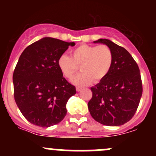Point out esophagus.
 Returning a JSON list of instances; mask_svg holds the SVG:
<instances>
[{"label":"esophagus","mask_w":156,"mask_h":156,"mask_svg":"<svg viewBox=\"0 0 156 156\" xmlns=\"http://www.w3.org/2000/svg\"><path fill=\"white\" fill-rule=\"evenodd\" d=\"M81 89H82V87H80V86H77V87H76V90L77 91H81Z\"/></svg>","instance_id":"esophagus-1"}]
</instances>
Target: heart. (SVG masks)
I'll return each mask as SVG.
<instances>
[{"instance_id": "b5f03b06", "label": "heart", "mask_w": 156, "mask_h": 156, "mask_svg": "<svg viewBox=\"0 0 156 156\" xmlns=\"http://www.w3.org/2000/svg\"><path fill=\"white\" fill-rule=\"evenodd\" d=\"M71 56L61 55L58 66L69 79L76 74L80 66L82 72L72 79L77 85H87L93 81L99 82L106 78L112 65V51L106 45L81 44L71 51Z\"/></svg>"}]
</instances>
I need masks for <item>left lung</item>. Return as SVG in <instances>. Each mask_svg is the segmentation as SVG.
I'll return each mask as SVG.
<instances>
[{"mask_svg": "<svg viewBox=\"0 0 156 156\" xmlns=\"http://www.w3.org/2000/svg\"><path fill=\"white\" fill-rule=\"evenodd\" d=\"M94 43L106 44L112 50L113 61L106 78L90 90L88 109L95 121L107 126H120L132 119L143 93L139 67L127 50L108 39Z\"/></svg>", "mask_w": 156, "mask_h": 156, "instance_id": "obj_1", "label": "left lung"}]
</instances>
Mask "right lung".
<instances>
[{
    "label": "right lung",
    "mask_w": 156,
    "mask_h": 156,
    "mask_svg": "<svg viewBox=\"0 0 156 156\" xmlns=\"http://www.w3.org/2000/svg\"><path fill=\"white\" fill-rule=\"evenodd\" d=\"M74 42L43 37L22 53L12 75L14 99L30 123L48 127L59 123L67 113L66 103L76 94L66 80L58 59Z\"/></svg>",
    "instance_id": "obj_1"
}]
</instances>
